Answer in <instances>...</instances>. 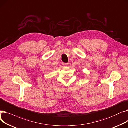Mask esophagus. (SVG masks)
<instances>
[{
    "instance_id": "esophagus-1",
    "label": "esophagus",
    "mask_w": 128,
    "mask_h": 128,
    "mask_svg": "<svg viewBox=\"0 0 128 128\" xmlns=\"http://www.w3.org/2000/svg\"><path fill=\"white\" fill-rule=\"evenodd\" d=\"M63 65L64 66H68V64H66V63H63Z\"/></svg>"
}]
</instances>
